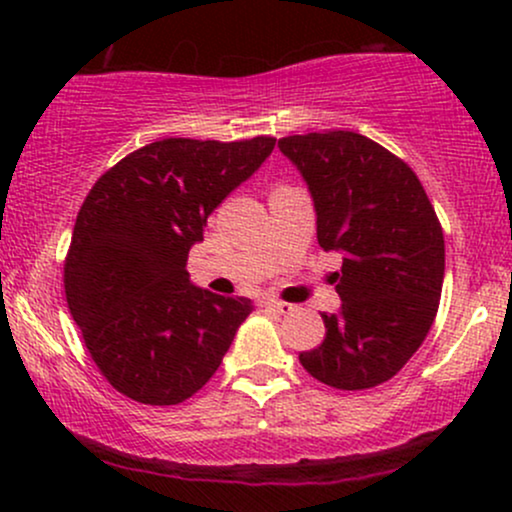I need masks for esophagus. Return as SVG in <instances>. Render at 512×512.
Here are the masks:
<instances>
[{
    "label": "esophagus",
    "instance_id": "1",
    "mask_svg": "<svg viewBox=\"0 0 512 512\" xmlns=\"http://www.w3.org/2000/svg\"><path fill=\"white\" fill-rule=\"evenodd\" d=\"M264 305H267V308H272L274 313H279V315L291 313V310L296 308V305H291V303H286V301H279V298H267V301H264Z\"/></svg>",
    "mask_w": 512,
    "mask_h": 512
}]
</instances>
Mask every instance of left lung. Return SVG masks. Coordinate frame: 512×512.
<instances>
[{"label": "left lung", "mask_w": 512, "mask_h": 512, "mask_svg": "<svg viewBox=\"0 0 512 512\" xmlns=\"http://www.w3.org/2000/svg\"><path fill=\"white\" fill-rule=\"evenodd\" d=\"M317 211V243L344 252L334 272L342 310L303 368L337 390H368L407 366L436 320L445 274L443 228L419 175L356 132L279 139Z\"/></svg>", "instance_id": "left-lung-1"}]
</instances>
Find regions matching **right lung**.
Returning a JSON list of instances; mask_svg holds the SVG:
<instances>
[{
	"mask_svg": "<svg viewBox=\"0 0 512 512\" xmlns=\"http://www.w3.org/2000/svg\"><path fill=\"white\" fill-rule=\"evenodd\" d=\"M274 144L161 139L117 161L86 195L64 293L93 363L125 397L180 404L221 366L252 305L192 286L187 255Z\"/></svg>",
	"mask_w": 512,
	"mask_h": 512,
	"instance_id": "obj_1",
	"label": "right lung"
}]
</instances>
